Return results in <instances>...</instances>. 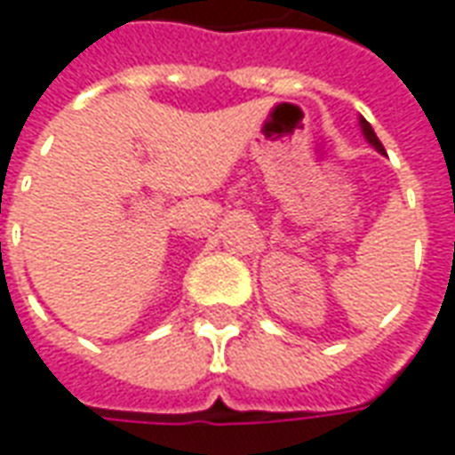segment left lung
<instances>
[{
    "mask_svg": "<svg viewBox=\"0 0 455 455\" xmlns=\"http://www.w3.org/2000/svg\"><path fill=\"white\" fill-rule=\"evenodd\" d=\"M358 124H361V131H363V136H365V140H368V143H371L372 148L378 150V153H385V148H382V143H380V139H378V136H375V131H372V126L371 124H368V121L363 119H358Z\"/></svg>",
    "mask_w": 455,
    "mask_h": 455,
    "instance_id": "8db88e82",
    "label": "left lung"
}]
</instances>
